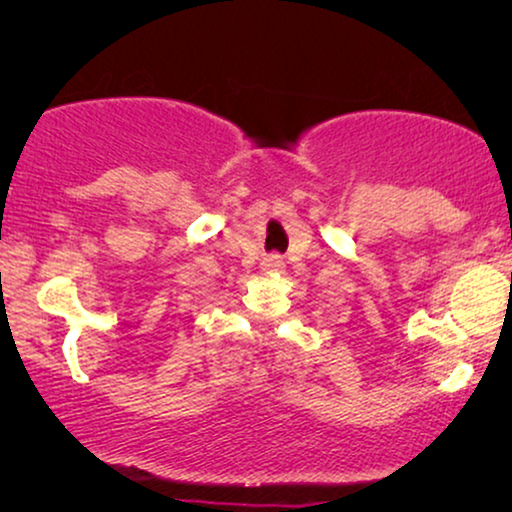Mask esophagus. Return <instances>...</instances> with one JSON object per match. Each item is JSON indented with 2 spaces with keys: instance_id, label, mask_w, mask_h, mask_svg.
<instances>
[{
  "instance_id": "34e87169",
  "label": "esophagus",
  "mask_w": 512,
  "mask_h": 512,
  "mask_svg": "<svg viewBox=\"0 0 512 512\" xmlns=\"http://www.w3.org/2000/svg\"><path fill=\"white\" fill-rule=\"evenodd\" d=\"M282 268H284V261L277 254L265 256L261 261V270L265 272V275H272V272H282Z\"/></svg>"
}]
</instances>
